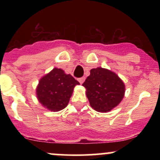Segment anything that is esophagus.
I'll return each mask as SVG.
<instances>
[{"label": "esophagus", "mask_w": 160, "mask_h": 160, "mask_svg": "<svg viewBox=\"0 0 160 160\" xmlns=\"http://www.w3.org/2000/svg\"><path fill=\"white\" fill-rule=\"evenodd\" d=\"M78 80H79V82H80V84H82V82H83L84 81H85V78H84V77H82V78H79V79H78Z\"/></svg>", "instance_id": "obj_1"}]
</instances>
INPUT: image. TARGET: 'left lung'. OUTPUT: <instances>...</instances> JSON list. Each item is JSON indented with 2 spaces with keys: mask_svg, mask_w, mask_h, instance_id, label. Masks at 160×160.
Returning a JSON list of instances; mask_svg holds the SVG:
<instances>
[{
  "mask_svg": "<svg viewBox=\"0 0 160 160\" xmlns=\"http://www.w3.org/2000/svg\"><path fill=\"white\" fill-rule=\"evenodd\" d=\"M82 86L91 107L96 111L108 112L118 105L125 93V85L115 73L97 68L90 71Z\"/></svg>",
  "mask_w": 160,
  "mask_h": 160,
  "instance_id": "left-lung-1",
  "label": "left lung"
}]
</instances>
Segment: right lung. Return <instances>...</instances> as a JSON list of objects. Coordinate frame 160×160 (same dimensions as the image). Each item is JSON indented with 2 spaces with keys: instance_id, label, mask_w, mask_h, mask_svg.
<instances>
[{
  "instance_id": "right-lung-1",
  "label": "right lung",
  "mask_w": 160,
  "mask_h": 160,
  "mask_svg": "<svg viewBox=\"0 0 160 160\" xmlns=\"http://www.w3.org/2000/svg\"><path fill=\"white\" fill-rule=\"evenodd\" d=\"M79 84L71 74L56 68L40 79L37 96L40 104L49 111H61L68 105L74 86Z\"/></svg>"
}]
</instances>
